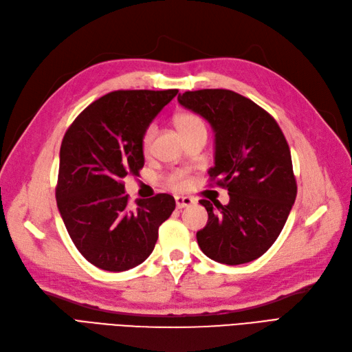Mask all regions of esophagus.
I'll return each mask as SVG.
<instances>
[{"label": "esophagus", "mask_w": 352, "mask_h": 352, "mask_svg": "<svg viewBox=\"0 0 352 352\" xmlns=\"http://www.w3.org/2000/svg\"><path fill=\"white\" fill-rule=\"evenodd\" d=\"M176 199V206H177V208H185V207H189V206H192L194 204V199L190 198V197H176L175 198Z\"/></svg>", "instance_id": "1"}]
</instances>
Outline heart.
Returning <instances> with one entry per match:
<instances>
[{"mask_svg":"<svg viewBox=\"0 0 352 352\" xmlns=\"http://www.w3.org/2000/svg\"><path fill=\"white\" fill-rule=\"evenodd\" d=\"M175 124H176V129L179 131V133L182 135V136L188 135L190 132L206 131L204 122H202L197 114H192V113L177 114L175 117ZM153 138H154V127L150 126L145 131L144 136H142V148H144V151L150 150L151 142H153ZM168 184H170V186L175 188V189H184L188 185L186 175L184 172H175L172 176L168 177Z\"/></svg>","mask_w":352,"mask_h":352,"instance_id":"obj_1","label":"heart"}]
</instances>
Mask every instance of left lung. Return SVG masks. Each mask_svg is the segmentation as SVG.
<instances>
[{"mask_svg": "<svg viewBox=\"0 0 352 352\" xmlns=\"http://www.w3.org/2000/svg\"><path fill=\"white\" fill-rule=\"evenodd\" d=\"M182 107L199 114L214 132V166L208 175L229 190L197 232L201 251L228 265L254 261L278 239L296 198L291 151L279 124L251 100L228 89L188 91Z\"/></svg>", "mask_w": 352, "mask_h": 352, "instance_id": "obj_1", "label": "left lung"}]
</instances>
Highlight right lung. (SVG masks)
<instances>
[{"label":"right lung","mask_w":352,"mask_h":352,"mask_svg":"<svg viewBox=\"0 0 352 352\" xmlns=\"http://www.w3.org/2000/svg\"><path fill=\"white\" fill-rule=\"evenodd\" d=\"M177 89L114 91L88 105L60 148L57 207L79 252L95 267L124 272L153 252L176 202L168 194L127 206L123 179L144 167L142 136Z\"/></svg>","instance_id":"right-lung-1"}]
</instances>
